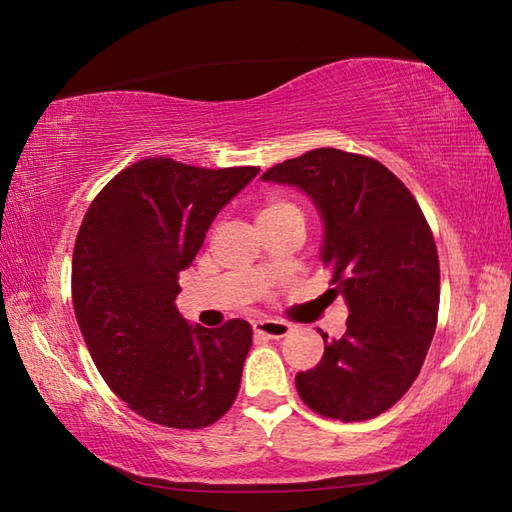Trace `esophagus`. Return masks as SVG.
I'll return each mask as SVG.
<instances>
[{
  "label": "esophagus",
  "mask_w": 512,
  "mask_h": 512,
  "mask_svg": "<svg viewBox=\"0 0 512 512\" xmlns=\"http://www.w3.org/2000/svg\"><path fill=\"white\" fill-rule=\"evenodd\" d=\"M290 325L284 321H275V319H264L253 323V332L259 339H284V336L290 334Z\"/></svg>",
  "instance_id": "esophagus-1"
}]
</instances>
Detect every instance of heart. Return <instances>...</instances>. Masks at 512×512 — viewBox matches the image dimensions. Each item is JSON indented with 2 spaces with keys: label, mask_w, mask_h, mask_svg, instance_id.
<instances>
[{
  "label": "heart",
  "mask_w": 512,
  "mask_h": 512,
  "mask_svg": "<svg viewBox=\"0 0 512 512\" xmlns=\"http://www.w3.org/2000/svg\"><path fill=\"white\" fill-rule=\"evenodd\" d=\"M281 213H301L297 204H292L288 200H268L262 211H259V217H270V215H281Z\"/></svg>",
  "instance_id": "1"
}]
</instances>
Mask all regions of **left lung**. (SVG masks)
Instances as JSON below:
<instances>
[{"label":"left lung","instance_id":"1","mask_svg":"<svg viewBox=\"0 0 512 512\" xmlns=\"http://www.w3.org/2000/svg\"><path fill=\"white\" fill-rule=\"evenodd\" d=\"M262 180L295 184L317 204L323 266L350 308L341 339L297 374L299 396L323 418H376L407 394L436 334L440 262L427 217L383 162L350 151L312 149Z\"/></svg>","mask_w":512,"mask_h":512}]
</instances>
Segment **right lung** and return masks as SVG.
<instances>
[{
  "label": "right lung",
  "mask_w": 512,
  "mask_h": 512,
  "mask_svg": "<svg viewBox=\"0 0 512 512\" xmlns=\"http://www.w3.org/2000/svg\"><path fill=\"white\" fill-rule=\"evenodd\" d=\"M257 173L145 158L107 182L83 217L72 255L76 323L107 387L140 418L204 429L237 398L248 321L191 328L173 301L215 215Z\"/></svg>",
  "instance_id": "1"
}]
</instances>
